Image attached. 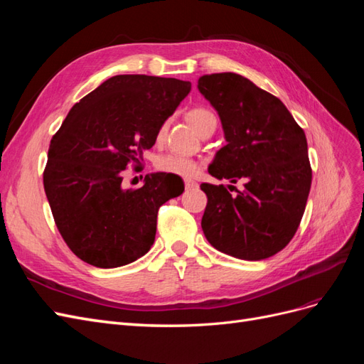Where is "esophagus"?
<instances>
[{"label":"esophagus","instance_id":"obj_1","mask_svg":"<svg viewBox=\"0 0 364 364\" xmlns=\"http://www.w3.org/2000/svg\"><path fill=\"white\" fill-rule=\"evenodd\" d=\"M197 182H194V181H191V179H185V188L186 190H193V188H197Z\"/></svg>","mask_w":364,"mask_h":364}]
</instances>
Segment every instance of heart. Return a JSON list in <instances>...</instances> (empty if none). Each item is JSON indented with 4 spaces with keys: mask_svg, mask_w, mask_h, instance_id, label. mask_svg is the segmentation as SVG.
<instances>
[{
    "mask_svg": "<svg viewBox=\"0 0 364 364\" xmlns=\"http://www.w3.org/2000/svg\"><path fill=\"white\" fill-rule=\"evenodd\" d=\"M188 121L190 124L193 126V129L196 132H200L211 123H217V119L214 117L213 112H209L208 109L203 107H197L193 109V111L188 112ZM165 132H167V123H164L158 134H156V139L162 141L165 136ZM158 170L164 171V173H170V174H176V176H183V178H191L197 171H199L200 165L197 161L188 158V156H182V155H174V153H170V155L161 156L156 162Z\"/></svg>",
    "mask_w": 364,
    "mask_h": 364,
    "instance_id": "obj_1",
    "label": "heart"
}]
</instances>
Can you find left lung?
Returning a JSON list of instances; mask_svg holds the SVG:
<instances>
[{"instance_id": "obj_1", "label": "left lung", "mask_w": 364, "mask_h": 364, "mask_svg": "<svg viewBox=\"0 0 364 364\" xmlns=\"http://www.w3.org/2000/svg\"><path fill=\"white\" fill-rule=\"evenodd\" d=\"M197 87L217 111L226 139L208 173L230 183L246 181L235 196L223 185H200L208 197L203 234L226 255L266 259L290 243L310 194L304 130L278 97L243 75L206 74Z\"/></svg>"}]
</instances>
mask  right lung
<instances>
[{
	"instance_id": "obj_1",
	"label": "right lung",
	"mask_w": 364,
	"mask_h": 364,
	"mask_svg": "<svg viewBox=\"0 0 364 364\" xmlns=\"http://www.w3.org/2000/svg\"><path fill=\"white\" fill-rule=\"evenodd\" d=\"M191 83L165 77L114 75L75 103L53 136L43 188L65 243L100 269L126 266L155 243L159 206L183 193L176 174L150 173L138 190L123 171L155 146Z\"/></svg>"
}]
</instances>
